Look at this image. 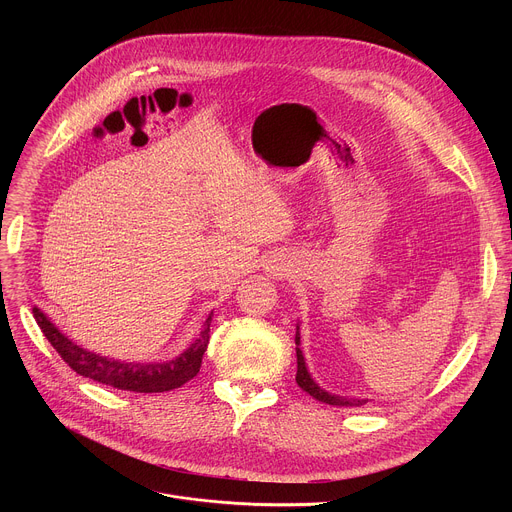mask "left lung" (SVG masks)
Masks as SVG:
<instances>
[{
    "label": "left lung",
    "mask_w": 512,
    "mask_h": 512,
    "mask_svg": "<svg viewBox=\"0 0 512 512\" xmlns=\"http://www.w3.org/2000/svg\"><path fill=\"white\" fill-rule=\"evenodd\" d=\"M302 342H300V326H298V332H296V354H298V375H296V383L306 391L310 393L314 399L322 401V403H328V405H336V407H360L367 403L369 399H356V397H340V395H332L328 391H324L314 379L312 375L308 373V367H306V360H304V352H302Z\"/></svg>",
    "instance_id": "8db88e82"
}]
</instances>
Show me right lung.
Returning <instances> with one entry per match:
<instances>
[{"label":"right lung","mask_w":512,"mask_h":512,"mask_svg":"<svg viewBox=\"0 0 512 512\" xmlns=\"http://www.w3.org/2000/svg\"><path fill=\"white\" fill-rule=\"evenodd\" d=\"M32 312L40 330L48 338V342L56 348L60 358L72 371L79 373L81 377L93 379L101 385L121 389V391H133V393H164V391L178 389L190 379H194L196 373L200 371L202 354L206 352V346H208L210 322H212V312H210L200 330V336L180 356L172 360L125 362V360L99 356L95 352H89L77 346L48 320L44 312H40L38 308H34Z\"/></svg>","instance_id":"add662e5"}]
</instances>
